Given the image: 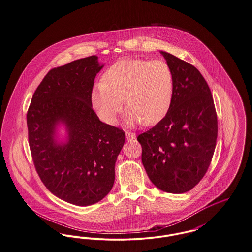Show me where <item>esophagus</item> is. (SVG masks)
I'll use <instances>...</instances> for the list:
<instances>
[{
	"label": "esophagus",
	"instance_id": "1",
	"mask_svg": "<svg viewBox=\"0 0 252 252\" xmlns=\"http://www.w3.org/2000/svg\"><path fill=\"white\" fill-rule=\"evenodd\" d=\"M126 138L127 141H130V140H133V139L136 138V135L132 132L126 131Z\"/></svg>",
	"mask_w": 252,
	"mask_h": 252
}]
</instances>
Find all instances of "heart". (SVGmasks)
<instances>
[{
	"label": "heart",
	"instance_id": "obj_1",
	"mask_svg": "<svg viewBox=\"0 0 252 252\" xmlns=\"http://www.w3.org/2000/svg\"><path fill=\"white\" fill-rule=\"evenodd\" d=\"M174 91V77L162 60H119L96 84L92 103L98 116L108 125H115L123 109L127 108L126 120L133 126L142 121L152 126L168 112Z\"/></svg>",
	"mask_w": 252,
	"mask_h": 252
}]
</instances>
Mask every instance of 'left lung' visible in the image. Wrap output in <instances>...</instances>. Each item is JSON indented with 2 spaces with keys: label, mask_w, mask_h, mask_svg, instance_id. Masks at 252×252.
<instances>
[{
  "label": "left lung",
  "mask_w": 252,
  "mask_h": 252,
  "mask_svg": "<svg viewBox=\"0 0 252 252\" xmlns=\"http://www.w3.org/2000/svg\"><path fill=\"white\" fill-rule=\"evenodd\" d=\"M174 77L165 117L137 138L148 178L163 192L183 193L206 174L217 139V116L211 90L188 62L160 51Z\"/></svg>",
  "instance_id": "obj_1"
}]
</instances>
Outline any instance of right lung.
Instances as JSON below:
<instances>
[{
    "label": "right lung",
    "instance_id": "1",
    "mask_svg": "<svg viewBox=\"0 0 252 252\" xmlns=\"http://www.w3.org/2000/svg\"><path fill=\"white\" fill-rule=\"evenodd\" d=\"M96 56L52 69L36 88L27 112L28 140L36 172L50 192L68 203L89 206L110 192L125 132L99 120L92 93ZM67 132L57 140V126Z\"/></svg>",
    "mask_w": 252,
    "mask_h": 252
}]
</instances>
